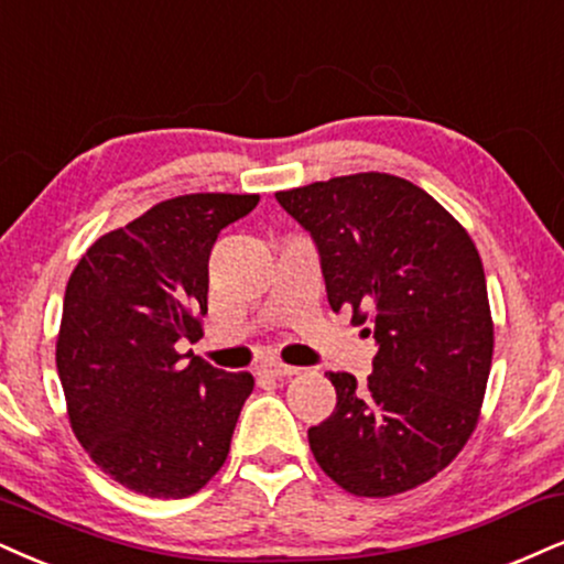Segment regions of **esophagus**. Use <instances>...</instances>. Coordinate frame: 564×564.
Wrapping results in <instances>:
<instances>
[{"label":"esophagus","mask_w":564,"mask_h":564,"mask_svg":"<svg viewBox=\"0 0 564 564\" xmlns=\"http://www.w3.org/2000/svg\"><path fill=\"white\" fill-rule=\"evenodd\" d=\"M297 371H301V368L280 364V360H263V364L259 366V373H263V377H269V379H290V377H295Z\"/></svg>","instance_id":"esophagus-1"}]
</instances>
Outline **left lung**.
Returning a JSON list of instances; mask_svg holds the SVG:
<instances>
[{
    "label": "left lung",
    "instance_id": "left-lung-1",
    "mask_svg": "<svg viewBox=\"0 0 564 564\" xmlns=\"http://www.w3.org/2000/svg\"><path fill=\"white\" fill-rule=\"evenodd\" d=\"M276 200L314 238L332 311L352 308L379 350L368 384L329 371L337 405L308 429L316 463L356 497L426 484L474 434L495 352L481 256L426 191L384 172Z\"/></svg>",
    "mask_w": 564,
    "mask_h": 564
}]
</instances>
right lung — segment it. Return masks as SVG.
I'll use <instances>...</instances> for the list:
<instances>
[{"label": "right lung", "mask_w": 564, "mask_h": 564, "mask_svg": "<svg viewBox=\"0 0 564 564\" xmlns=\"http://www.w3.org/2000/svg\"><path fill=\"white\" fill-rule=\"evenodd\" d=\"M256 204L235 193L162 200L101 235L69 274L57 337L69 426L90 460L135 495L191 497L227 460L253 377L177 345L204 337L208 256Z\"/></svg>", "instance_id": "right-lung-1"}]
</instances>
